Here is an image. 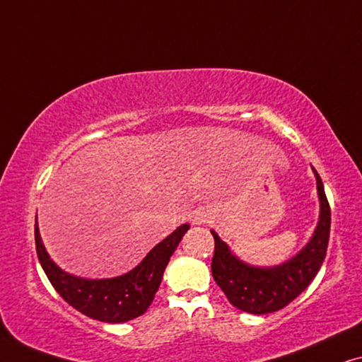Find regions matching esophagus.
Instances as JSON below:
<instances>
[{
	"label": "esophagus",
	"mask_w": 362,
	"mask_h": 362,
	"mask_svg": "<svg viewBox=\"0 0 362 362\" xmlns=\"http://www.w3.org/2000/svg\"><path fill=\"white\" fill-rule=\"evenodd\" d=\"M203 221H205V216H203V215L193 216V223H197V225H198V223H203Z\"/></svg>",
	"instance_id": "34e87169"
}]
</instances>
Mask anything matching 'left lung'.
Masks as SVG:
<instances>
[{
  "instance_id": "1",
  "label": "left lung",
  "mask_w": 362,
  "mask_h": 362,
  "mask_svg": "<svg viewBox=\"0 0 362 362\" xmlns=\"http://www.w3.org/2000/svg\"><path fill=\"white\" fill-rule=\"evenodd\" d=\"M320 198V220L313 236L290 261L274 267H256L243 262L231 252L215 231V254L211 274L234 307L252 315L277 312L297 298L317 276L327 256L332 211L323 182L313 169Z\"/></svg>"
}]
</instances>
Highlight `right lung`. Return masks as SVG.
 I'll return each instance as SVG.
<instances>
[{"label":"right lung","instance_id":"obj_1","mask_svg":"<svg viewBox=\"0 0 362 362\" xmlns=\"http://www.w3.org/2000/svg\"><path fill=\"white\" fill-rule=\"evenodd\" d=\"M188 225H182L160 241L139 266L119 277L113 279H81L65 272L45 251L39 234L37 218L34 225L35 251L45 276L69 305L86 317L105 323H124L141 317L149 308L159 290L162 276L170 256L179 246Z\"/></svg>","mask_w":362,"mask_h":362}]
</instances>
